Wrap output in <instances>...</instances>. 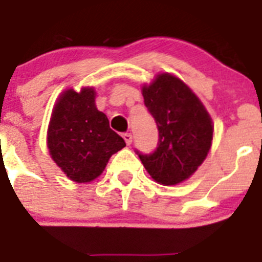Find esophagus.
Listing matches in <instances>:
<instances>
[{
  "instance_id": "1",
  "label": "esophagus",
  "mask_w": 262,
  "mask_h": 262,
  "mask_svg": "<svg viewBox=\"0 0 262 262\" xmlns=\"http://www.w3.org/2000/svg\"><path fill=\"white\" fill-rule=\"evenodd\" d=\"M122 137H124V140H125L126 145L130 146L132 141H133V137H132V134L130 133H124V134H122Z\"/></svg>"
}]
</instances>
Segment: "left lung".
<instances>
[{
	"label": "left lung",
	"instance_id": "1",
	"mask_svg": "<svg viewBox=\"0 0 262 262\" xmlns=\"http://www.w3.org/2000/svg\"><path fill=\"white\" fill-rule=\"evenodd\" d=\"M142 95L159 140L151 154L136 152L155 181L175 185L192 176L206 158L213 141L211 117L189 87L168 73L143 86Z\"/></svg>",
	"mask_w": 262,
	"mask_h": 262
}]
</instances>
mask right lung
<instances>
[{"label":"right lung","instance_id":"obj_1","mask_svg":"<svg viewBox=\"0 0 262 262\" xmlns=\"http://www.w3.org/2000/svg\"><path fill=\"white\" fill-rule=\"evenodd\" d=\"M47 145L55 163L75 183L98 178L125 141L110 128V121L95 105V90L63 91L52 112Z\"/></svg>","mask_w":262,"mask_h":262}]
</instances>
